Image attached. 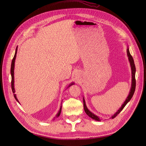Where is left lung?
Returning a JSON list of instances; mask_svg holds the SVG:
<instances>
[{
  "instance_id": "1",
  "label": "left lung",
  "mask_w": 146,
  "mask_h": 146,
  "mask_svg": "<svg viewBox=\"0 0 146 146\" xmlns=\"http://www.w3.org/2000/svg\"><path fill=\"white\" fill-rule=\"evenodd\" d=\"M127 57H128V59H129V63L130 64V67H131V88H130V92L129 95H128L127 98H126L124 102L123 103V104L122 105L121 107L119 108V110L117 111L114 113L113 115L111 116V117L110 118L113 119L116 116H117V114L119 113H120V112L122 111L123 110V108L125 107V106L127 104V103L129 102L131 100V98L133 97V94H134V92L135 91V88H136V80H135V73H136V68H135V65L134 63V60L133 57L131 56L130 51H129V47L127 46ZM83 106H84V110H85V111L86 113V114L87 115L89 116L91 118H92V119H94L95 121H101V120H102V117H100L99 116L96 115L93 113H92L91 111H90L89 110H88V107H86V102H85V100L84 99V97L83 96Z\"/></svg>"
}]
</instances>
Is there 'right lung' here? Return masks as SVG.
Returning <instances> with one entry per match:
<instances>
[{"instance_id": "add662e5", "label": "right lung", "mask_w": 146, "mask_h": 146, "mask_svg": "<svg viewBox=\"0 0 146 146\" xmlns=\"http://www.w3.org/2000/svg\"><path fill=\"white\" fill-rule=\"evenodd\" d=\"M17 47H16V51H15V56H14V57H13V60H12V62H11V89H12V91H13V93H14V97H15V99L16 100V101L17 102H19V104H20L19 103V100H18V99H17V98H16V94H15V78H14V69H15V60H16V54H17ZM74 85V82H72V83H70L69 85V86L67 87V88H68L69 87H70V86L71 85ZM62 104V103H61ZM61 107H60V110H59V111H58V113H57L56 114V116L55 117H54V118L53 119V120H54V119L56 118V117H59V116L60 115V114H61Z\"/></svg>"}]
</instances>
